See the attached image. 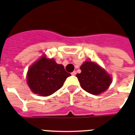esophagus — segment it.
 <instances>
[{"mask_svg":"<svg viewBox=\"0 0 135 135\" xmlns=\"http://www.w3.org/2000/svg\"><path fill=\"white\" fill-rule=\"evenodd\" d=\"M76 71H74L73 72L71 73V75H74H74H76Z\"/></svg>","mask_w":135,"mask_h":135,"instance_id":"obj_1","label":"esophagus"}]
</instances>
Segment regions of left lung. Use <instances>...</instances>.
<instances>
[{
    "mask_svg": "<svg viewBox=\"0 0 135 135\" xmlns=\"http://www.w3.org/2000/svg\"><path fill=\"white\" fill-rule=\"evenodd\" d=\"M82 72L76 74L81 87L93 95H99L106 90L111 82V78L95 63L86 61L81 66Z\"/></svg>",
    "mask_w": 135,
    "mask_h": 135,
    "instance_id": "8db88e82",
    "label": "left lung"
}]
</instances>
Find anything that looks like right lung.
<instances>
[{"mask_svg": "<svg viewBox=\"0 0 135 135\" xmlns=\"http://www.w3.org/2000/svg\"><path fill=\"white\" fill-rule=\"evenodd\" d=\"M69 76L63 65L43 56L28 70L27 83L34 93L48 96L59 90Z\"/></svg>", "mask_w": 135, "mask_h": 135, "instance_id": "1", "label": "right lung"}]
</instances>
